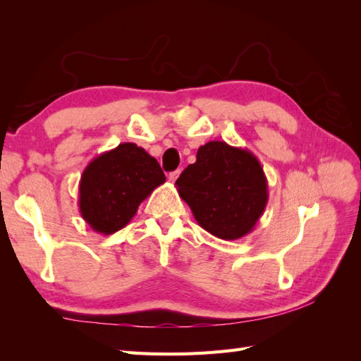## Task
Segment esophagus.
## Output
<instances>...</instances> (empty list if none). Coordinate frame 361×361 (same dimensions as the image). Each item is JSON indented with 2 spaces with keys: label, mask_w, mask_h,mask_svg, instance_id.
<instances>
[{
  "label": "esophagus",
  "mask_w": 361,
  "mask_h": 361,
  "mask_svg": "<svg viewBox=\"0 0 361 361\" xmlns=\"http://www.w3.org/2000/svg\"><path fill=\"white\" fill-rule=\"evenodd\" d=\"M178 176H180V171H173V172H171V173L167 175V178H169V181H171V183H175Z\"/></svg>",
  "instance_id": "esophagus-1"
}]
</instances>
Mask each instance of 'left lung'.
<instances>
[{"label": "left lung", "mask_w": 361, "mask_h": 361, "mask_svg": "<svg viewBox=\"0 0 361 361\" xmlns=\"http://www.w3.org/2000/svg\"><path fill=\"white\" fill-rule=\"evenodd\" d=\"M197 224L224 240L250 234L265 211L268 185L259 159L248 149L209 141L175 183Z\"/></svg>", "instance_id": "8db88e82"}]
</instances>
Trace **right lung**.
<instances>
[{
	"instance_id": "right-lung-1",
	"label": "right lung",
	"mask_w": 361,
	"mask_h": 361,
	"mask_svg": "<svg viewBox=\"0 0 361 361\" xmlns=\"http://www.w3.org/2000/svg\"><path fill=\"white\" fill-rule=\"evenodd\" d=\"M166 176L158 161L133 142L104 152L85 167L79 183L82 219L99 234L124 228Z\"/></svg>"
}]
</instances>
